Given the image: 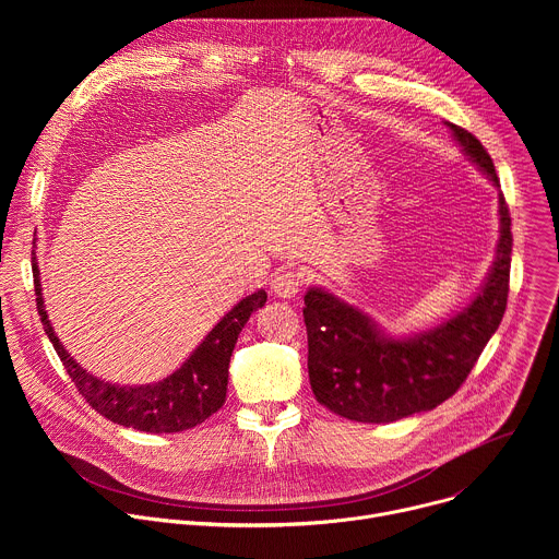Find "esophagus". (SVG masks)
<instances>
[{"instance_id":"obj_1","label":"esophagus","mask_w":559,"mask_h":559,"mask_svg":"<svg viewBox=\"0 0 559 559\" xmlns=\"http://www.w3.org/2000/svg\"><path fill=\"white\" fill-rule=\"evenodd\" d=\"M305 274L300 270H281L272 278V292L281 298H292L300 292Z\"/></svg>"}]
</instances>
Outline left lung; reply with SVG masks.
<instances>
[{
  "label": "left lung",
  "instance_id": "1",
  "mask_svg": "<svg viewBox=\"0 0 559 559\" xmlns=\"http://www.w3.org/2000/svg\"><path fill=\"white\" fill-rule=\"evenodd\" d=\"M471 162L500 188L485 145L468 130L449 123ZM511 216L500 192V243L493 267L477 296L429 332L386 336L367 313L311 287L305 294L307 369L316 401L356 423H395L431 412L451 397L471 373L502 323L511 272Z\"/></svg>",
  "mask_w": 559,
  "mask_h": 559
}]
</instances>
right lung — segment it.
I'll use <instances>...</instances> for the list:
<instances>
[{
	"label": "right lung",
	"instance_id": "1",
	"mask_svg": "<svg viewBox=\"0 0 559 559\" xmlns=\"http://www.w3.org/2000/svg\"><path fill=\"white\" fill-rule=\"evenodd\" d=\"M33 278L44 332L48 334L76 391L104 418L147 433H177L192 429L223 407L227 393L229 356L234 352L238 334H241V330L250 321V316L267 300V294L263 289L246 296L221 318L214 330L175 373L152 384L128 386L106 382L72 360V356L55 336V330L44 309L37 257H33Z\"/></svg>",
	"mask_w": 559,
	"mask_h": 559
}]
</instances>
